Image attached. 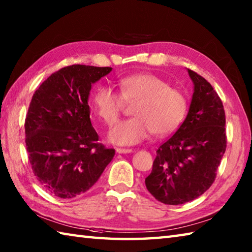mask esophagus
Instances as JSON below:
<instances>
[{
	"mask_svg": "<svg viewBox=\"0 0 252 252\" xmlns=\"http://www.w3.org/2000/svg\"><path fill=\"white\" fill-rule=\"evenodd\" d=\"M131 151L130 148H116V153L118 154H129Z\"/></svg>",
	"mask_w": 252,
	"mask_h": 252,
	"instance_id": "34e87169",
	"label": "esophagus"
}]
</instances>
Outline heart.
<instances>
[{
    "label": "heart",
    "instance_id": "heart-1",
    "mask_svg": "<svg viewBox=\"0 0 252 252\" xmlns=\"http://www.w3.org/2000/svg\"><path fill=\"white\" fill-rule=\"evenodd\" d=\"M120 92L110 85L96 89L92 97L93 110L105 123L112 125L126 103H134V117L117 122L108 139L117 145H136L153 132L167 136L182 124L188 112V98L167 80L153 73H137L120 80Z\"/></svg>",
    "mask_w": 252,
    "mask_h": 252
}]
</instances>
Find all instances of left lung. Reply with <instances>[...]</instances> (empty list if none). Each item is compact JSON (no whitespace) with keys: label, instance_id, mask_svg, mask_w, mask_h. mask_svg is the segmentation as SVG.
Returning a JSON list of instances; mask_svg holds the SVG:
<instances>
[{"label":"left lung","instance_id":"obj_1","mask_svg":"<svg viewBox=\"0 0 252 252\" xmlns=\"http://www.w3.org/2000/svg\"><path fill=\"white\" fill-rule=\"evenodd\" d=\"M194 93L188 116L157 150L146 188L156 200L180 205L211 188L227 146L220 97L207 80L188 69Z\"/></svg>","mask_w":252,"mask_h":252}]
</instances>
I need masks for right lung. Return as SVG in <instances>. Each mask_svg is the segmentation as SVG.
Returning a JSON list of instances; mask_svg holds the SVG:
<instances>
[{
	"instance_id": "1",
	"label": "right lung",
	"mask_w": 252,
	"mask_h": 252,
	"mask_svg": "<svg viewBox=\"0 0 252 252\" xmlns=\"http://www.w3.org/2000/svg\"><path fill=\"white\" fill-rule=\"evenodd\" d=\"M111 71L68 65L32 97L25 120L28 159L37 181L52 195L68 200L89 191L115 155L98 142L88 104L91 85Z\"/></svg>"
}]
</instances>
